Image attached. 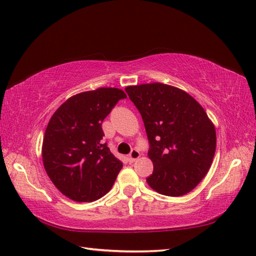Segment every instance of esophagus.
I'll list each match as a JSON object with an SVG mask.
<instances>
[{"label": "esophagus", "mask_w": 256, "mask_h": 256, "mask_svg": "<svg viewBox=\"0 0 256 256\" xmlns=\"http://www.w3.org/2000/svg\"><path fill=\"white\" fill-rule=\"evenodd\" d=\"M140 156V152L136 148H133L131 150V153H130V155H128V160H130V162H135Z\"/></svg>", "instance_id": "1"}]
</instances>
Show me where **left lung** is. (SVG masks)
Instances as JSON below:
<instances>
[{
  "mask_svg": "<svg viewBox=\"0 0 256 256\" xmlns=\"http://www.w3.org/2000/svg\"><path fill=\"white\" fill-rule=\"evenodd\" d=\"M138 108L150 142L153 174L146 178L158 194L178 197L197 186L210 170L214 125L192 96L160 82L125 88Z\"/></svg>",
  "mask_w": 256,
  "mask_h": 256,
  "instance_id": "obj_1",
  "label": "left lung"
}]
</instances>
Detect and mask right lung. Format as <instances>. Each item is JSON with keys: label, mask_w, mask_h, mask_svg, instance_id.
I'll list each match as a JSON object with an SVG mask.
<instances>
[{"label": "right lung", "mask_w": 256, "mask_h": 256, "mask_svg": "<svg viewBox=\"0 0 256 256\" xmlns=\"http://www.w3.org/2000/svg\"><path fill=\"white\" fill-rule=\"evenodd\" d=\"M125 98L118 88L81 92L52 114L42 140V162L52 184L69 199L91 202L112 188L123 164L102 142L101 125Z\"/></svg>", "instance_id": "1"}]
</instances>
